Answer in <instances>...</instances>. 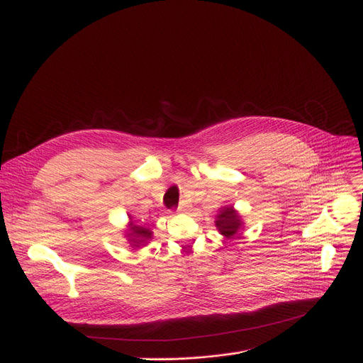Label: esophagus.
<instances>
[{"label": "esophagus", "mask_w": 363, "mask_h": 363, "mask_svg": "<svg viewBox=\"0 0 363 363\" xmlns=\"http://www.w3.org/2000/svg\"><path fill=\"white\" fill-rule=\"evenodd\" d=\"M187 208H189V202H187V201H182V202H180V206H179V208H177V210L183 213V211H186Z\"/></svg>", "instance_id": "esophagus-1"}]
</instances>
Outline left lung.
<instances>
[{
  "label": "left lung",
  "mask_w": 363,
  "mask_h": 363,
  "mask_svg": "<svg viewBox=\"0 0 363 363\" xmlns=\"http://www.w3.org/2000/svg\"><path fill=\"white\" fill-rule=\"evenodd\" d=\"M216 228L226 240L234 238L244 229V220L234 206H223L216 214Z\"/></svg>",
  "instance_id": "8db88e82"
}]
</instances>
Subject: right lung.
Returning a JSON list of instances; mask_svg holds the SVG:
<instances>
[{
	"instance_id": "1",
	"label": "right lung",
	"mask_w": 363,
	"mask_h": 363,
	"mask_svg": "<svg viewBox=\"0 0 363 363\" xmlns=\"http://www.w3.org/2000/svg\"><path fill=\"white\" fill-rule=\"evenodd\" d=\"M125 238L129 242V247L138 250L152 241L153 230H150V228L134 223V220L129 217V222L125 229Z\"/></svg>"
}]
</instances>
